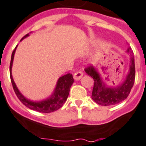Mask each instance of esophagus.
<instances>
[{
    "instance_id": "esophagus-1",
    "label": "esophagus",
    "mask_w": 146,
    "mask_h": 146,
    "mask_svg": "<svg viewBox=\"0 0 146 146\" xmlns=\"http://www.w3.org/2000/svg\"><path fill=\"white\" fill-rule=\"evenodd\" d=\"M83 75H84L83 72H82L81 71H78V72H77L76 73H74V79L75 80H80V78L83 77Z\"/></svg>"
}]
</instances>
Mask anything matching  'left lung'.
I'll use <instances>...</instances> for the list:
<instances>
[{
	"instance_id": "1",
	"label": "left lung",
	"mask_w": 146,
	"mask_h": 146,
	"mask_svg": "<svg viewBox=\"0 0 146 146\" xmlns=\"http://www.w3.org/2000/svg\"><path fill=\"white\" fill-rule=\"evenodd\" d=\"M126 52L131 56L129 71L125 80L116 86H108L102 80L99 72L92 66L85 68L86 74L93 78L92 98L98 104L102 106L115 105L127 98L129 95L135 80V64L133 53L130 47Z\"/></svg>"
}]
</instances>
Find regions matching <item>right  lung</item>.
Wrapping results in <instances>:
<instances>
[{"instance_id":"right-lung-1","label":"right lung","mask_w":146,"mask_h":146,"mask_svg":"<svg viewBox=\"0 0 146 146\" xmlns=\"http://www.w3.org/2000/svg\"><path fill=\"white\" fill-rule=\"evenodd\" d=\"M27 36H29V33L25 35V36L21 38V40ZM17 46L15 47V48L13 51L12 56H11L10 65H9V74H10L11 82H12L13 90L15 91L17 97L19 98V99L27 108H30L33 110H35V111L39 112V113H48L56 111V110L60 109L67 100L69 91H70V88L72 84L74 83V79L72 77V74L68 73V74H66L62 77H60L56 82V87L54 89L53 93L51 94L50 97H48L46 99L39 101V102H33V101H31L30 99H27V98H25L20 92V91L15 85L14 80H13V75H12L13 59H14V55H15Z\"/></svg>"}]
</instances>
